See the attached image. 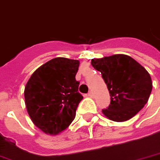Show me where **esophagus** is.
<instances>
[{
	"label": "esophagus",
	"instance_id": "obj_1",
	"mask_svg": "<svg viewBox=\"0 0 160 160\" xmlns=\"http://www.w3.org/2000/svg\"><path fill=\"white\" fill-rule=\"evenodd\" d=\"M88 95H89V97H91V98H93L94 97V93H93V92H89V93H88Z\"/></svg>",
	"mask_w": 160,
	"mask_h": 160
}]
</instances>
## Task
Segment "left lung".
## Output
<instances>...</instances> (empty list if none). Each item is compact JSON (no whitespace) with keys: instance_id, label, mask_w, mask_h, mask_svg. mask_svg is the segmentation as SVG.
<instances>
[{"instance_id":"obj_1","label":"left lung","mask_w":160,"mask_h":160,"mask_svg":"<svg viewBox=\"0 0 160 160\" xmlns=\"http://www.w3.org/2000/svg\"><path fill=\"white\" fill-rule=\"evenodd\" d=\"M92 65L100 71L109 91V106L102 113L113 121L131 119L148 102L152 88L148 72L127 55L116 54L92 59Z\"/></svg>"}]
</instances>
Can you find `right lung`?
<instances>
[{
	"label": "right lung",
	"instance_id": "obj_1",
	"mask_svg": "<svg viewBox=\"0 0 160 160\" xmlns=\"http://www.w3.org/2000/svg\"><path fill=\"white\" fill-rule=\"evenodd\" d=\"M80 62L56 58L32 74L24 89L30 119L46 134L57 135L68 127L83 97L75 80Z\"/></svg>",
	"mask_w": 160,
	"mask_h": 160
}]
</instances>
